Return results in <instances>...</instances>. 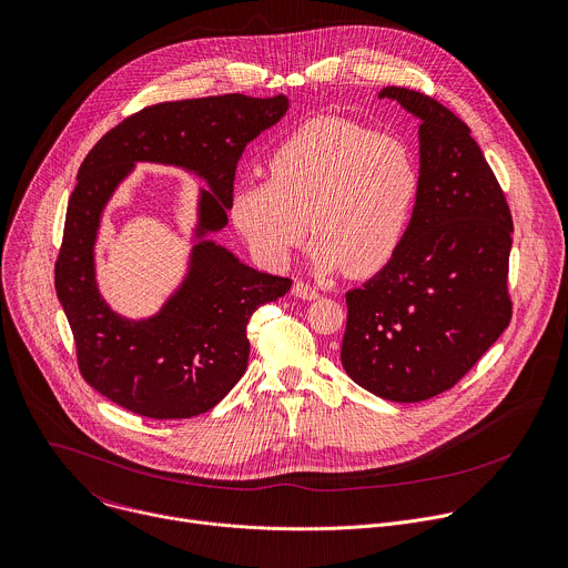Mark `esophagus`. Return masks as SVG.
<instances>
[{"instance_id":"34e87169","label":"esophagus","mask_w":568,"mask_h":568,"mask_svg":"<svg viewBox=\"0 0 568 568\" xmlns=\"http://www.w3.org/2000/svg\"><path fill=\"white\" fill-rule=\"evenodd\" d=\"M292 294H294V296H298V298H305V301H314V298H318V290H316V287H312L310 283H305V281H296V283H294V287H292Z\"/></svg>"}]
</instances>
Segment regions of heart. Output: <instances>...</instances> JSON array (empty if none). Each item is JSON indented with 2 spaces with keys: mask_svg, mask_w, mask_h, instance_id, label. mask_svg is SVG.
Listing matches in <instances>:
<instances>
[{
  "mask_svg": "<svg viewBox=\"0 0 568 568\" xmlns=\"http://www.w3.org/2000/svg\"><path fill=\"white\" fill-rule=\"evenodd\" d=\"M270 178L234 189L232 219L254 254L283 267L310 227L312 261L352 276L379 272L399 250L422 189L408 140L343 118H314L267 158Z\"/></svg>",
  "mask_w": 568,
  "mask_h": 568,
  "instance_id": "1",
  "label": "heart"
}]
</instances>
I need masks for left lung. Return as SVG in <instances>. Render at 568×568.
Returning a JSON list of instances; mask_svg holds the SVG:
<instances>
[{
	"label": "left lung",
	"mask_w": 568,
	"mask_h": 568,
	"mask_svg": "<svg viewBox=\"0 0 568 568\" xmlns=\"http://www.w3.org/2000/svg\"><path fill=\"white\" fill-rule=\"evenodd\" d=\"M379 95L422 120V189L397 254L345 294L341 363L367 393L415 404L450 390L508 327L513 216L464 120L406 87Z\"/></svg>",
	"instance_id": "8db88e82"
}]
</instances>
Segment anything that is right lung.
Listing matches in <instances>:
<instances>
[{
    "label": "right lung",
    "instance_id": "add662e5",
    "mask_svg": "<svg viewBox=\"0 0 568 568\" xmlns=\"http://www.w3.org/2000/svg\"><path fill=\"white\" fill-rule=\"evenodd\" d=\"M285 111L281 93L160 102L124 118L84 158L67 207L55 292L82 379L113 404L149 419L212 410L247 369L252 314L287 294L292 278L256 272L227 250L199 243L192 274L162 312L140 323L124 321L104 305L93 278L104 203L135 160L178 164L199 171L215 192L203 194L201 227H225L247 142Z\"/></svg>",
    "mask_w": 568,
    "mask_h": 568
}]
</instances>
